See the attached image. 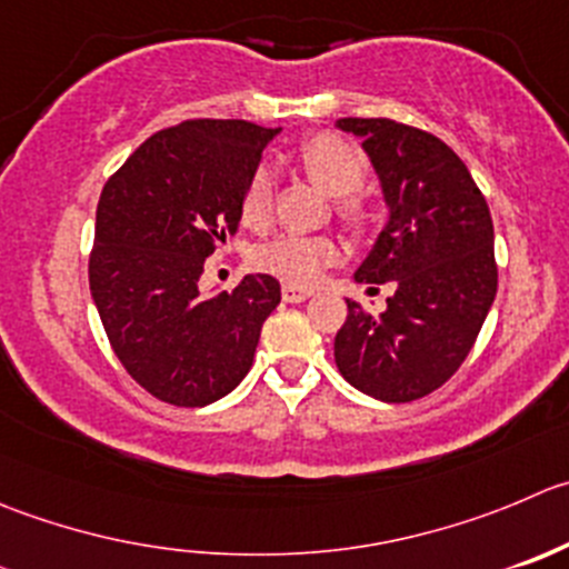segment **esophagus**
<instances>
[{
    "label": "esophagus",
    "mask_w": 569,
    "mask_h": 569,
    "mask_svg": "<svg viewBox=\"0 0 569 569\" xmlns=\"http://www.w3.org/2000/svg\"><path fill=\"white\" fill-rule=\"evenodd\" d=\"M311 295H313V291L306 289V286H291V283L283 286V300L286 302H302V300H308Z\"/></svg>",
    "instance_id": "1"
}]
</instances>
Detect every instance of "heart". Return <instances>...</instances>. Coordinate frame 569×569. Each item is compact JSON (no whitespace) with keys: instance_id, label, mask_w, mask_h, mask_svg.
Listing matches in <instances>:
<instances>
[{"instance_id":"obj_1","label":"heart","mask_w":569,"mask_h":569,"mask_svg":"<svg viewBox=\"0 0 569 569\" xmlns=\"http://www.w3.org/2000/svg\"><path fill=\"white\" fill-rule=\"evenodd\" d=\"M297 163L308 174L311 183H317L325 194L333 197V211L347 228L363 230L372 222V208L367 197L361 194V186L367 180L369 163L358 147L330 132L306 138L297 150ZM272 200L274 180L272 172L258 167L247 178L239 197L241 222L250 230H263L272 222ZM339 256V244L330 236H280L267 241L256 250V267L261 272L274 274L291 286L311 283L328 263Z\"/></svg>"}]
</instances>
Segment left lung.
Here are the masks:
<instances>
[{"label": "left lung", "instance_id": "8db88e82", "mask_svg": "<svg viewBox=\"0 0 569 569\" xmlns=\"http://www.w3.org/2000/svg\"><path fill=\"white\" fill-rule=\"evenodd\" d=\"M361 138L389 222L358 283H391L383 313L347 300L333 341L341 378L383 402H411L453 378L498 295L495 228L470 169L445 141L391 119H339Z\"/></svg>", "mask_w": 569, "mask_h": 569}]
</instances>
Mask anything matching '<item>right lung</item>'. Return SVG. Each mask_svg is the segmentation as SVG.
Returning <instances> with one entry per match:
<instances>
[{
    "label": "right lung",
    "mask_w": 569,
    "mask_h": 569,
    "mask_svg": "<svg viewBox=\"0 0 569 569\" xmlns=\"http://www.w3.org/2000/svg\"><path fill=\"white\" fill-rule=\"evenodd\" d=\"M280 127L191 119L138 147L104 183L88 283L121 367L152 397L202 408L250 372L280 302L272 274L206 297L202 263L239 230V197Z\"/></svg>",
    "instance_id": "add662e5"
}]
</instances>
